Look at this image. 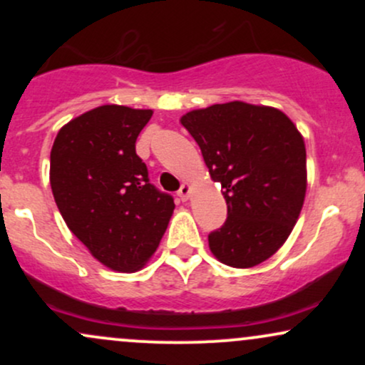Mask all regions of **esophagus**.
Listing matches in <instances>:
<instances>
[{"mask_svg":"<svg viewBox=\"0 0 365 365\" xmlns=\"http://www.w3.org/2000/svg\"><path fill=\"white\" fill-rule=\"evenodd\" d=\"M177 195H178L182 200H187L188 195H190V185H188V183H182V187L178 188Z\"/></svg>","mask_w":365,"mask_h":365,"instance_id":"obj_1","label":"esophagus"}]
</instances>
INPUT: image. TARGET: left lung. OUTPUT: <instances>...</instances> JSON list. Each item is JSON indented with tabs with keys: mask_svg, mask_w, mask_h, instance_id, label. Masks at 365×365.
Here are the masks:
<instances>
[{
	"mask_svg": "<svg viewBox=\"0 0 365 365\" xmlns=\"http://www.w3.org/2000/svg\"><path fill=\"white\" fill-rule=\"evenodd\" d=\"M182 125L228 206L223 226L209 233V249L232 267L264 262L284 244L302 209V135L279 110L240 101L187 113Z\"/></svg>",
	"mask_w": 365,
	"mask_h": 365,
	"instance_id": "8db88e82",
	"label": "left lung"
}]
</instances>
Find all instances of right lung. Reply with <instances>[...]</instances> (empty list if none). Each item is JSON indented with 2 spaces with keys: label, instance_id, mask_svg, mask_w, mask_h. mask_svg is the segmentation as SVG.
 <instances>
[{
  "label": "right lung",
  "instance_id": "obj_1",
  "mask_svg": "<svg viewBox=\"0 0 365 365\" xmlns=\"http://www.w3.org/2000/svg\"><path fill=\"white\" fill-rule=\"evenodd\" d=\"M150 116V110L99 106L66 123L51 149L49 180L66 226L98 261L123 273L156 252L175 209L135 153Z\"/></svg>",
  "mask_w": 365,
  "mask_h": 365
}]
</instances>
